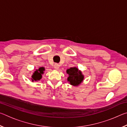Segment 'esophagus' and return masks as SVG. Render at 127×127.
<instances>
[{"label": "esophagus", "mask_w": 127, "mask_h": 127, "mask_svg": "<svg viewBox=\"0 0 127 127\" xmlns=\"http://www.w3.org/2000/svg\"><path fill=\"white\" fill-rule=\"evenodd\" d=\"M54 67L55 70H58L59 68V65L58 64H55L54 65Z\"/></svg>", "instance_id": "34e87169"}]
</instances>
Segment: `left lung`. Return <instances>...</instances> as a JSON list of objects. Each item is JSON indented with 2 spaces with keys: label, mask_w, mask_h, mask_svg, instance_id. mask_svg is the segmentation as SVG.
I'll return each mask as SVG.
<instances>
[{
  "label": "left lung",
  "mask_w": 127,
  "mask_h": 127,
  "mask_svg": "<svg viewBox=\"0 0 127 127\" xmlns=\"http://www.w3.org/2000/svg\"><path fill=\"white\" fill-rule=\"evenodd\" d=\"M66 73L68 74L69 77L67 80L71 85L78 86L84 79V76L78 68L72 67L66 70Z\"/></svg>",
  "instance_id": "obj_1"
}]
</instances>
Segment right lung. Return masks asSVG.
I'll return each mask as SVG.
<instances>
[{"instance_id": "1", "label": "right lung", "mask_w": 127, "mask_h": 127, "mask_svg": "<svg viewBox=\"0 0 127 127\" xmlns=\"http://www.w3.org/2000/svg\"><path fill=\"white\" fill-rule=\"evenodd\" d=\"M45 70L44 67H40L38 69H36L33 74L32 75V81H39L42 78V74H44V71Z\"/></svg>"}]
</instances>
